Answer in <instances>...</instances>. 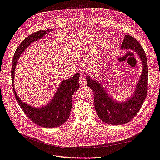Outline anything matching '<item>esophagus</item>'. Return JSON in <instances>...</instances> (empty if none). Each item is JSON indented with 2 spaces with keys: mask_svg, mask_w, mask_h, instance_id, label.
<instances>
[{
  "mask_svg": "<svg viewBox=\"0 0 160 160\" xmlns=\"http://www.w3.org/2000/svg\"><path fill=\"white\" fill-rule=\"evenodd\" d=\"M79 83L80 85L81 86H83V85H86L87 84V81H86V78L83 75H81L80 77H79Z\"/></svg>",
  "mask_w": 160,
  "mask_h": 160,
  "instance_id": "1",
  "label": "esophagus"
}]
</instances>
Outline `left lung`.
I'll use <instances>...</instances> for the list:
<instances>
[{"label":"left lung","mask_w":160,"mask_h":160,"mask_svg":"<svg viewBox=\"0 0 160 160\" xmlns=\"http://www.w3.org/2000/svg\"><path fill=\"white\" fill-rule=\"evenodd\" d=\"M120 48L136 52L143 64L142 74L130 100L124 102L114 101L99 82L87 77V85L93 92L96 113L102 121L110 124H123L131 121L139 112L148 93V66L143 47L136 39L130 35H125Z\"/></svg>","instance_id":"left-lung-1"}]
</instances>
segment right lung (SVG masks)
Wrapping results in <instances>:
<instances>
[{"instance_id": "add662e5", "label": "right lung", "mask_w": 160, "mask_h": 160, "mask_svg": "<svg viewBox=\"0 0 160 160\" xmlns=\"http://www.w3.org/2000/svg\"><path fill=\"white\" fill-rule=\"evenodd\" d=\"M50 31L51 29L40 30L33 33L25 38L18 46L12 59L11 70L12 86L14 85L16 64L21 53L32 43L45 36L46 33ZM79 73H76L71 78L62 81L52 100L48 105L40 108L30 106L21 101L13 88L15 97L21 108L33 122L45 128L58 127L65 122L69 117L72 107V96L79 88Z\"/></svg>"}]
</instances>
